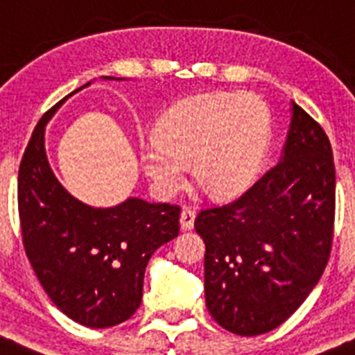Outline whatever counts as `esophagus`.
Wrapping results in <instances>:
<instances>
[{"label": "esophagus", "instance_id": "34e87169", "mask_svg": "<svg viewBox=\"0 0 355 355\" xmlns=\"http://www.w3.org/2000/svg\"><path fill=\"white\" fill-rule=\"evenodd\" d=\"M193 225H195V211L191 207H184L180 213V227L182 231H191Z\"/></svg>", "mask_w": 355, "mask_h": 355}]
</instances>
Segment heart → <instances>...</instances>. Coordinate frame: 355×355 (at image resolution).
Returning <instances> with one entry per match:
<instances>
[{
    "label": "heart",
    "instance_id": "1",
    "mask_svg": "<svg viewBox=\"0 0 355 355\" xmlns=\"http://www.w3.org/2000/svg\"><path fill=\"white\" fill-rule=\"evenodd\" d=\"M270 137L267 106L254 95L216 92L173 104L141 144L142 171L159 195L193 177L214 198L245 193L260 175Z\"/></svg>",
    "mask_w": 355,
    "mask_h": 355
}]
</instances>
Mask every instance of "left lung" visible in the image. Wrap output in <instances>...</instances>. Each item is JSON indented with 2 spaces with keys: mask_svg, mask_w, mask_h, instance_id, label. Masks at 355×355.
<instances>
[{
  "mask_svg": "<svg viewBox=\"0 0 355 355\" xmlns=\"http://www.w3.org/2000/svg\"><path fill=\"white\" fill-rule=\"evenodd\" d=\"M282 157L238 200L198 213L205 305L238 336L288 320L318 285L334 233L336 169L329 137L293 101Z\"/></svg>",
  "mask_w": 355,
  "mask_h": 355,
  "instance_id": "left-lung-1",
  "label": "left lung"
}]
</instances>
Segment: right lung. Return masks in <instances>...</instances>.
<instances>
[{"label":"right lung","mask_w":355,"mask_h":355,"mask_svg":"<svg viewBox=\"0 0 355 355\" xmlns=\"http://www.w3.org/2000/svg\"><path fill=\"white\" fill-rule=\"evenodd\" d=\"M86 86L90 83L79 90ZM68 97L41 117L21 159L23 245L44 293L62 314L90 329H108L141 306L146 265L160 245L178 236L180 207L137 196L113 207H92L70 195L44 150L46 124Z\"/></svg>","instance_id":"right-lung-1"}]
</instances>
